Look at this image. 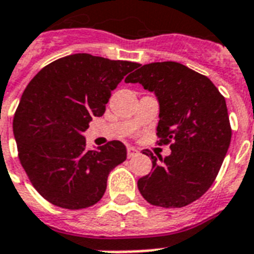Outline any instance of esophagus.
<instances>
[{"instance_id":"obj_1","label":"esophagus","mask_w":254,"mask_h":254,"mask_svg":"<svg viewBox=\"0 0 254 254\" xmlns=\"http://www.w3.org/2000/svg\"><path fill=\"white\" fill-rule=\"evenodd\" d=\"M127 158H133V157H135V155L138 154V150L133 146H127Z\"/></svg>"}]
</instances>
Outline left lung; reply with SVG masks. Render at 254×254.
<instances>
[{"label": "left lung", "instance_id": "1", "mask_svg": "<svg viewBox=\"0 0 254 254\" xmlns=\"http://www.w3.org/2000/svg\"><path fill=\"white\" fill-rule=\"evenodd\" d=\"M125 79L154 92L159 103L158 145L171 154L151 153V173L138 179L150 204L181 208L197 200L212 186L228 151L232 130L224 96L208 77L177 62L138 65Z\"/></svg>", "mask_w": 254, "mask_h": 254}]
</instances>
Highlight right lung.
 <instances>
[{"instance_id":"add662e5","label":"right lung","mask_w":254,"mask_h":254,"mask_svg":"<svg viewBox=\"0 0 254 254\" xmlns=\"http://www.w3.org/2000/svg\"><path fill=\"white\" fill-rule=\"evenodd\" d=\"M138 65L73 54L46 65L26 87L14 115V138L22 167L46 200L80 209L103 197L109 173L127 159V147L111 141L88 150L83 131Z\"/></svg>"}]
</instances>
